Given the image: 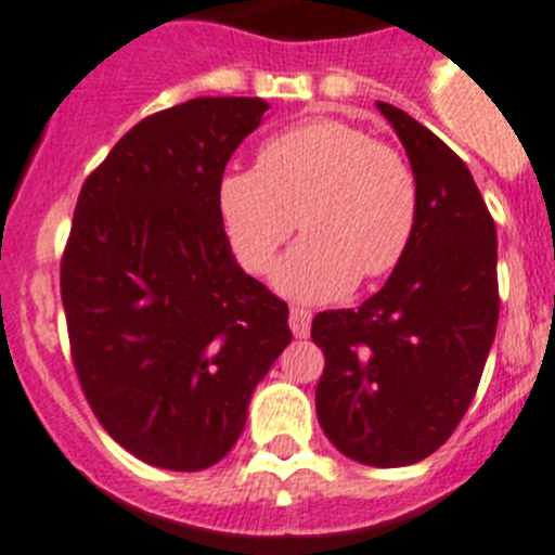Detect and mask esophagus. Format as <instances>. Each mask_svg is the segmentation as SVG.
<instances>
[{
    "label": "esophagus",
    "mask_w": 555,
    "mask_h": 555,
    "mask_svg": "<svg viewBox=\"0 0 555 555\" xmlns=\"http://www.w3.org/2000/svg\"><path fill=\"white\" fill-rule=\"evenodd\" d=\"M310 310H305V307H293L291 310V330L296 337H307L310 335Z\"/></svg>",
    "instance_id": "obj_1"
}]
</instances>
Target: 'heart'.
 <instances>
[{"instance_id": "obj_1", "label": "heart", "mask_w": 555, "mask_h": 555, "mask_svg": "<svg viewBox=\"0 0 555 555\" xmlns=\"http://www.w3.org/2000/svg\"><path fill=\"white\" fill-rule=\"evenodd\" d=\"M218 209L250 273L271 268L298 218L307 237L276 268V287L298 301H330L402 264L416 237L418 181L397 147L315 117L268 139L254 170L225 172Z\"/></svg>"}]
</instances>
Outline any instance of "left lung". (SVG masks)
<instances>
[{
  "mask_svg": "<svg viewBox=\"0 0 555 555\" xmlns=\"http://www.w3.org/2000/svg\"><path fill=\"white\" fill-rule=\"evenodd\" d=\"M418 181L408 257L358 310L312 318L326 365L318 422L346 457L408 466L444 444L478 391L498 332V231L475 178L402 108L377 103Z\"/></svg>",
  "mask_w": 555,
  "mask_h": 555,
  "instance_id": "1",
  "label": "left lung"
}]
</instances>
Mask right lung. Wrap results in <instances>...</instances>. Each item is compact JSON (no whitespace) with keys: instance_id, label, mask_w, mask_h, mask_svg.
<instances>
[{"instance_id":"add662e5","label":"right lung","mask_w":555,"mask_h":555,"mask_svg":"<svg viewBox=\"0 0 555 555\" xmlns=\"http://www.w3.org/2000/svg\"><path fill=\"white\" fill-rule=\"evenodd\" d=\"M264 111L195 98L144 117L77 197L61 259L72 363L105 433L158 469L218 464L293 337L218 209L225 164Z\"/></svg>"}]
</instances>
